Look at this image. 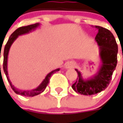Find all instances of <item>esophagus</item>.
I'll return each instance as SVG.
<instances>
[{"instance_id":"esophagus-1","label":"esophagus","mask_w":123,"mask_h":123,"mask_svg":"<svg viewBox=\"0 0 123 123\" xmlns=\"http://www.w3.org/2000/svg\"><path fill=\"white\" fill-rule=\"evenodd\" d=\"M76 67V63L74 62L70 61L67 62V64H65V68L67 69H70V68H73Z\"/></svg>"}]
</instances>
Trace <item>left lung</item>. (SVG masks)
<instances>
[{
	"instance_id": "left-lung-1",
	"label": "left lung",
	"mask_w": 123,
	"mask_h": 123,
	"mask_svg": "<svg viewBox=\"0 0 123 123\" xmlns=\"http://www.w3.org/2000/svg\"><path fill=\"white\" fill-rule=\"evenodd\" d=\"M95 28L98 30L95 40L99 46L101 64L98 72L88 79H84L81 72L75 69L78 77L72 88L81 95H94L106 89L117 64L118 45L113 33L101 26L95 25Z\"/></svg>"
}]
</instances>
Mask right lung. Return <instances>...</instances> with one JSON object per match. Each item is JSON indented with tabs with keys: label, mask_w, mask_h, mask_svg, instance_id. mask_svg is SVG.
Masks as SVG:
<instances>
[{
	"label": "right lung",
	"mask_w": 123,
	"mask_h": 123,
	"mask_svg": "<svg viewBox=\"0 0 123 123\" xmlns=\"http://www.w3.org/2000/svg\"><path fill=\"white\" fill-rule=\"evenodd\" d=\"M40 25L39 23H36L35 24H32V25H29L27 26H23V27H20V28H18L16 30H15L14 32L12 33L10 37L8 39V40L7 41L6 45L4 47V53H3V56H4V61H3V70L4 72L5 73V74L6 76L7 80L8 81V82L10 83V85L11 86V88L13 90V91L16 94L18 95H21L22 96H25V97H33L35 95H39L41 93L43 92V91L45 90L46 87L48 85L49 82V80L50 78L52 75L54 73H55L57 71L60 70V68H57L51 71V72H49L48 74L46 76V77L45 78V79L43 80V82L41 83L39 86H38L37 88H36L35 89H33L31 90H18L16 88H15L14 85H12V82H10V80L8 77V68H7V62H8V53H9L10 48L12 45V43H14V41L19 35H24V34H26L28 33L31 32V31L35 30V29L38 28Z\"/></svg>",
	"instance_id": "right-lung-1"
}]
</instances>
